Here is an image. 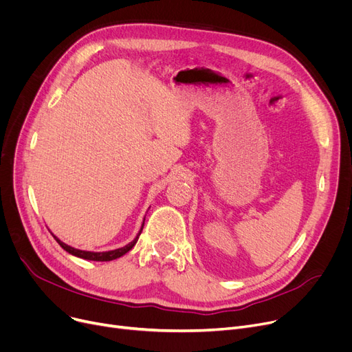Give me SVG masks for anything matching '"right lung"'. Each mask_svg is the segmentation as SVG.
Segmentation results:
<instances>
[{"instance_id":"right-lung-1","label":"right lung","mask_w":352,"mask_h":352,"mask_svg":"<svg viewBox=\"0 0 352 352\" xmlns=\"http://www.w3.org/2000/svg\"><path fill=\"white\" fill-rule=\"evenodd\" d=\"M144 221H145V218L142 219V226H141V228H140L137 236L133 239L131 243H128L126 245H124V247H121V248L111 250V251H104V252H94V251L77 250V248H74V247H71V245L63 243L61 239H60L58 236H55L52 232H51V234L54 235L55 241H57V243H58L68 254H71V255H76V256H78V258H82V260H89V261H111V260H117V258L122 256L124 254H126L129 250H131V248L137 244L138 238H140V235H141V231H142V227H144Z\"/></svg>"}]
</instances>
